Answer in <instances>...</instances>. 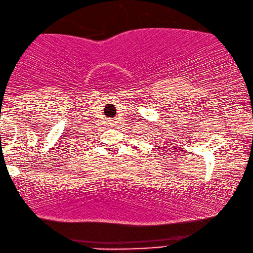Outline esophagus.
<instances>
[{
  "label": "esophagus",
  "instance_id": "34e87169",
  "mask_svg": "<svg viewBox=\"0 0 253 253\" xmlns=\"http://www.w3.org/2000/svg\"><path fill=\"white\" fill-rule=\"evenodd\" d=\"M111 125H112V123H111Z\"/></svg>",
  "mask_w": 253,
  "mask_h": 253
}]
</instances>
